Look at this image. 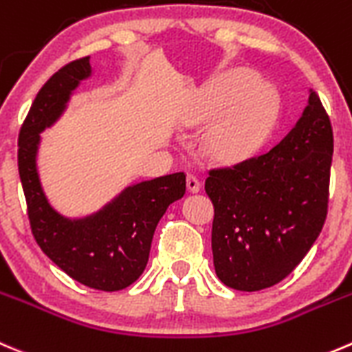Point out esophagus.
Here are the masks:
<instances>
[{
  "label": "esophagus",
  "instance_id": "34e87169",
  "mask_svg": "<svg viewBox=\"0 0 352 352\" xmlns=\"http://www.w3.org/2000/svg\"><path fill=\"white\" fill-rule=\"evenodd\" d=\"M187 189H189V192H199L201 182L197 180V177L187 175Z\"/></svg>",
  "mask_w": 352,
  "mask_h": 352
}]
</instances>
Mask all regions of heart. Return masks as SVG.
Here are the masks:
<instances>
[{
  "label": "heart",
  "instance_id": "b5f03b06",
  "mask_svg": "<svg viewBox=\"0 0 352 352\" xmlns=\"http://www.w3.org/2000/svg\"><path fill=\"white\" fill-rule=\"evenodd\" d=\"M278 100L261 78L248 70L213 82L182 115L184 129L210 125L204 151L211 160L234 165L251 158L274 129Z\"/></svg>",
  "mask_w": 352,
  "mask_h": 352
}]
</instances>
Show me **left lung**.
Segmentation results:
<instances>
[{"instance_id":"1","label":"left lung","mask_w":352,"mask_h":352,"mask_svg":"<svg viewBox=\"0 0 352 352\" xmlns=\"http://www.w3.org/2000/svg\"><path fill=\"white\" fill-rule=\"evenodd\" d=\"M332 155L330 118L309 91L298 124L270 151L210 170L213 265L227 287L261 291L301 263L325 223Z\"/></svg>"}]
</instances>
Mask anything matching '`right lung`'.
<instances>
[{
	"label": "right lung",
	"instance_id": "1",
	"mask_svg": "<svg viewBox=\"0 0 352 352\" xmlns=\"http://www.w3.org/2000/svg\"><path fill=\"white\" fill-rule=\"evenodd\" d=\"M93 74L89 56L61 67L41 87L19 134V173L32 235L68 277L98 291H122L148 265L153 235L173 201L186 194L184 172L129 186L84 218H67L47 201L37 173L41 132L67 108L72 91Z\"/></svg>",
	"mask_w": 352,
	"mask_h": 352
}]
</instances>
